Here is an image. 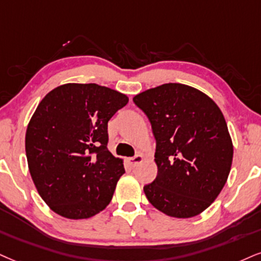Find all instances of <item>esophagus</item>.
<instances>
[{"label": "esophagus", "mask_w": 261, "mask_h": 261, "mask_svg": "<svg viewBox=\"0 0 261 261\" xmlns=\"http://www.w3.org/2000/svg\"><path fill=\"white\" fill-rule=\"evenodd\" d=\"M143 160H144V156L141 155V153H138V155H136L134 157H129V159H127V162L129 166L136 167L139 165V163L143 162Z\"/></svg>", "instance_id": "1"}]
</instances>
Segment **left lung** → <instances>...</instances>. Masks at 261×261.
I'll return each instance as SVG.
<instances>
[{
    "instance_id": "obj_1",
    "label": "left lung",
    "mask_w": 261,
    "mask_h": 261,
    "mask_svg": "<svg viewBox=\"0 0 261 261\" xmlns=\"http://www.w3.org/2000/svg\"><path fill=\"white\" fill-rule=\"evenodd\" d=\"M133 101L156 139L157 176L144 186L149 202L179 219L201 214L219 196L232 165V140L219 106L181 83L147 89Z\"/></svg>"
}]
</instances>
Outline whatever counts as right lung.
Returning a JSON list of instances; mask_svg holds the SVG:
<instances>
[{
  "mask_svg": "<svg viewBox=\"0 0 261 261\" xmlns=\"http://www.w3.org/2000/svg\"><path fill=\"white\" fill-rule=\"evenodd\" d=\"M128 100L95 83H66L38 104L25 151L38 194L57 214L87 219L110 203L124 167L108 150V122Z\"/></svg>",
  "mask_w": 261,
  "mask_h": 261,
  "instance_id": "right-lung-1",
  "label": "right lung"
}]
</instances>
